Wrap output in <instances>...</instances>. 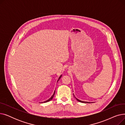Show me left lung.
<instances>
[{
  "mask_svg": "<svg viewBox=\"0 0 125 125\" xmlns=\"http://www.w3.org/2000/svg\"><path fill=\"white\" fill-rule=\"evenodd\" d=\"M73 95H74V94H73ZM74 97H75V98H76V99L78 101H79V102H82V103H90V102H85V101H81V100H78V99H77V98L74 96Z\"/></svg>",
  "mask_w": 125,
  "mask_h": 125,
  "instance_id": "1",
  "label": "left lung"
}]
</instances>
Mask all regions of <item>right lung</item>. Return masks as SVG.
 <instances>
[{
	"instance_id": "add662e5",
	"label": "right lung",
	"mask_w": 125,
	"mask_h": 125,
	"mask_svg": "<svg viewBox=\"0 0 125 125\" xmlns=\"http://www.w3.org/2000/svg\"><path fill=\"white\" fill-rule=\"evenodd\" d=\"M61 76H62V75H61L60 77H59V79H58V81L57 82H58V81L60 79V78L61 77ZM55 92H54V94H53V95H52V96L50 98V99H49V100H47V101H44V102H49V101H51L52 99V98L54 97V95H55Z\"/></svg>"
}]
</instances>
